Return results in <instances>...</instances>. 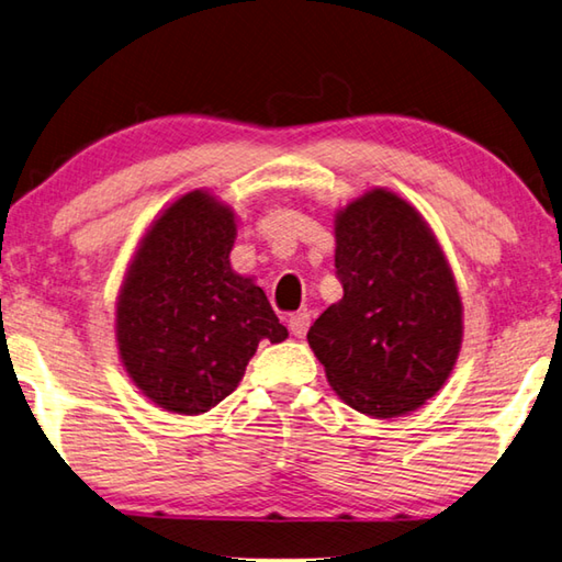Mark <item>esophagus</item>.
I'll list each match as a JSON object with an SVG mask.
<instances>
[{"label": "esophagus", "instance_id": "esophagus-1", "mask_svg": "<svg viewBox=\"0 0 562 562\" xmlns=\"http://www.w3.org/2000/svg\"><path fill=\"white\" fill-rule=\"evenodd\" d=\"M289 327H291V333L301 340V337H305V333H308V327H311V315L308 313L291 315Z\"/></svg>", "mask_w": 562, "mask_h": 562}]
</instances>
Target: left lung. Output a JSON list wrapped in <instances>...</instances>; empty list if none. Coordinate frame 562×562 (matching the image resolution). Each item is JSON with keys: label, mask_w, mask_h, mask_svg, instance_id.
<instances>
[{"label": "left lung", "mask_w": 562, "mask_h": 562, "mask_svg": "<svg viewBox=\"0 0 562 562\" xmlns=\"http://www.w3.org/2000/svg\"><path fill=\"white\" fill-rule=\"evenodd\" d=\"M333 229L342 299L311 325L308 345L347 406L406 416L446 386L462 349L450 261L416 205L389 188L337 207Z\"/></svg>", "instance_id": "8db88e82"}]
</instances>
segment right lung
<instances>
[{"mask_svg": "<svg viewBox=\"0 0 562 562\" xmlns=\"http://www.w3.org/2000/svg\"><path fill=\"white\" fill-rule=\"evenodd\" d=\"M237 215L207 188L178 195L136 245L114 303V340L142 394L178 416L215 408L261 340L283 342L254 277L229 263Z\"/></svg>", "mask_w": 562, "mask_h": 562, "instance_id": "add662e5", "label": "right lung"}]
</instances>
